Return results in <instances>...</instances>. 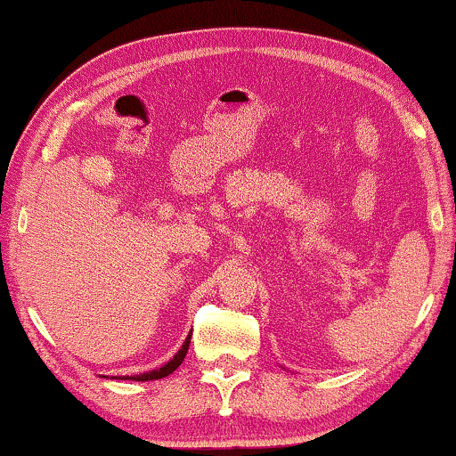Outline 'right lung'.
<instances>
[{"label": "right lung", "mask_w": 456, "mask_h": 456, "mask_svg": "<svg viewBox=\"0 0 456 456\" xmlns=\"http://www.w3.org/2000/svg\"><path fill=\"white\" fill-rule=\"evenodd\" d=\"M189 342H191V332H189V336L183 342V346L179 348V353L173 356V359L167 362V365H163L160 369H155V370H149V373H142V375H134V377H118V379H132V381H152V379H163V377L171 375L175 369H177L181 362H183L187 350H189Z\"/></svg>", "instance_id": "add662e5"}]
</instances>
